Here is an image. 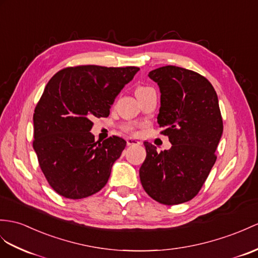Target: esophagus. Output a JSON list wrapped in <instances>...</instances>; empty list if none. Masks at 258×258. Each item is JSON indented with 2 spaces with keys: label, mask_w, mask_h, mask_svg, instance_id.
<instances>
[{
  "label": "esophagus",
  "mask_w": 258,
  "mask_h": 258,
  "mask_svg": "<svg viewBox=\"0 0 258 258\" xmlns=\"http://www.w3.org/2000/svg\"><path fill=\"white\" fill-rule=\"evenodd\" d=\"M127 146H139L140 141L135 139V138H127Z\"/></svg>",
  "instance_id": "34e87169"
}]
</instances>
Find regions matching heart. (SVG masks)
Wrapping results in <instances>:
<instances>
[{"label":"heart","mask_w":258,"mask_h":258,"mask_svg":"<svg viewBox=\"0 0 258 258\" xmlns=\"http://www.w3.org/2000/svg\"><path fill=\"white\" fill-rule=\"evenodd\" d=\"M148 90H150V87H146V86L138 87L137 91H136V95H138V94H140V93L146 92V91H148ZM123 129H124L125 131H133V130H134V127H133V125H130V124H127V125H124Z\"/></svg>","instance_id":"heart-1"}]
</instances>
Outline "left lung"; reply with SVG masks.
I'll return each instance as SVG.
<instances>
[{
	"label": "left lung",
	"instance_id": "1",
	"mask_svg": "<svg viewBox=\"0 0 258 258\" xmlns=\"http://www.w3.org/2000/svg\"><path fill=\"white\" fill-rule=\"evenodd\" d=\"M161 92L158 122L172 148L144 142L147 158L139 169L144 190L163 205L192 199L215 165L223 122L217 93L203 75L166 66L149 73Z\"/></svg>",
	"mask_w": 258,
	"mask_h": 258
}]
</instances>
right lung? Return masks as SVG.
Listing matches in <instances>:
<instances>
[{"label": "right lung", "instance_id": "right-lung-1", "mask_svg": "<svg viewBox=\"0 0 258 258\" xmlns=\"http://www.w3.org/2000/svg\"><path fill=\"white\" fill-rule=\"evenodd\" d=\"M139 70L79 66L48 82L34 112L33 147L49 185L61 196L85 198L107 184L125 141L116 136L95 141L92 119L109 116L115 98Z\"/></svg>", "mask_w": 258, "mask_h": 258}]
</instances>
